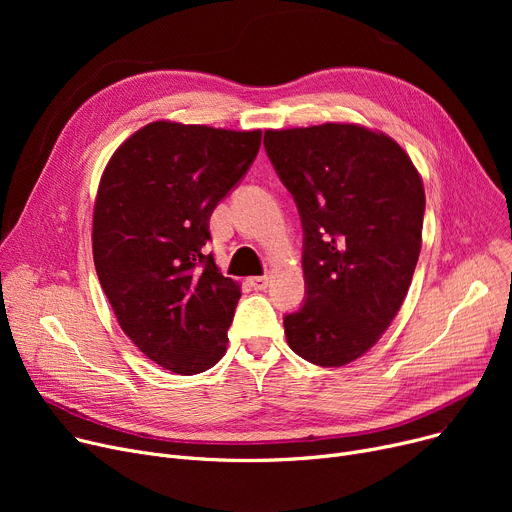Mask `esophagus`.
Masks as SVG:
<instances>
[{
  "label": "esophagus",
  "mask_w": 512,
  "mask_h": 512,
  "mask_svg": "<svg viewBox=\"0 0 512 512\" xmlns=\"http://www.w3.org/2000/svg\"><path fill=\"white\" fill-rule=\"evenodd\" d=\"M249 284H251V288H253V290L261 292V290H265V288H267V284H270V278H267V276H255V278H251V280H249Z\"/></svg>",
  "instance_id": "obj_1"
}]
</instances>
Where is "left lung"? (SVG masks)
Instances as JSON below:
<instances>
[{
    "instance_id": "obj_1",
    "label": "left lung",
    "mask_w": 512,
    "mask_h": 512,
    "mask_svg": "<svg viewBox=\"0 0 512 512\" xmlns=\"http://www.w3.org/2000/svg\"><path fill=\"white\" fill-rule=\"evenodd\" d=\"M263 147L303 226V305L284 315L288 346L342 367L380 340L421 251L425 193L402 147L355 124L265 130Z\"/></svg>"
}]
</instances>
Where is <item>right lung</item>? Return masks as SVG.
<instances>
[{"label": "right lung", "instance_id": "1", "mask_svg": "<svg viewBox=\"0 0 512 512\" xmlns=\"http://www.w3.org/2000/svg\"><path fill=\"white\" fill-rule=\"evenodd\" d=\"M261 130L151 122L107 164L93 213L95 270L124 334L159 367L195 375L226 353L240 299L209 218L255 161Z\"/></svg>", "mask_w": 512, "mask_h": 512}]
</instances>
